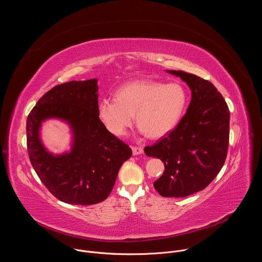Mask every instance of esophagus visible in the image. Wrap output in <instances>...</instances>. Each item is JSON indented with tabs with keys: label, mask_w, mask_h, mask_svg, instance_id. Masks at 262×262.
Segmentation results:
<instances>
[{
	"label": "esophagus",
	"mask_w": 262,
	"mask_h": 262,
	"mask_svg": "<svg viewBox=\"0 0 262 262\" xmlns=\"http://www.w3.org/2000/svg\"><path fill=\"white\" fill-rule=\"evenodd\" d=\"M132 149H133V155H134V156H138V155L143 154V148H142V147H139V146H133V147H132Z\"/></svg>",
	"instance_id": "esophagus-1"
}]
</instances>
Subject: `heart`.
I'll use <instances>...</instances> for the list:
<instances>
[{
	"label": "heart",
	"mask_w": 262,
	"mask_h": 262,
	"mask_svg": "<svg viewBox=\"0 0 262 262\" xmlns=\"http://www.w3.org/2000/svg\"><path fill=\"white\" fill-rule=\"evenodd\" d=\"M188 101V91L179 83L136 80L120 86L115 98L101 99L97 113L105 128L116 137L126 134L135 114L141 133L160 139L179 124Z\"/></svg>",
	"instance_id": "1"
}]
</instances>
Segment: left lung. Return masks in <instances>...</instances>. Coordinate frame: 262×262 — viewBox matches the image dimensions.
<instances>
[{
    "instance_id": "left-lung-1",
    "label": "left lung",
    "mask_w": 262,
    "mask_h": 262,
    "mask_svg": "<svg viewBox=\"0 0 262 262\" xmlns=\"http://www.w3.org/2000/svg\"><path fill=\"white\" fill-rule=\"evenodd\" d=\"M168 72L189 85L192 99L179 124L144 151L165 165L163 175L154 182L158 193L181 198L204 190L221 171L229 145L230 113L210 82L181 70Z\"/></svg>"
}]
</instances>
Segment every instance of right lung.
<instances>
[{"label": "right lung", "instance_id": "add662e5", "mask_svg": "<svg viewBox=\"0 0 262 262\" xmlns=\"http://www.w3.org/2000/svg\"><path fill=\"white\" fill-rule=\"evenodd\" d=\"M97 90V79L58 85L37 101L27 119L30 162L46 188L65 203L91 205L105 200L121 165L133 155L100 121ZM50 118L70 124L74 141L69 153L54 156L41 143V123Z\"/></svg>", "mask_w": 262, "mask_h": 262}]
</instances>
